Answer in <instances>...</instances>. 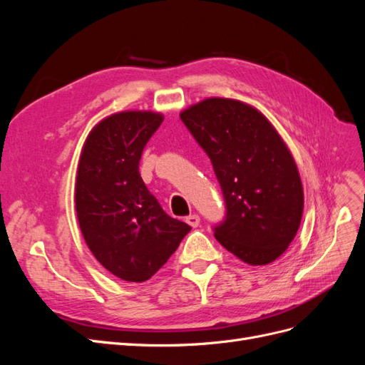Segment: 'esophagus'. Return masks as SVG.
<instances>
[{
	"label": "esophagus",
	"instance_id": "esophagus-1",
	"mask_svg": "<svg viewBox=\"0 0 365 365\" xmlns=\"http://www.w3.org/2000/svg\"><path fill=\"white\" fill-rule=\"evenodd\" d=\"M185 222L189 224L190 227L196 228L197 225H200V216H197V215H190V216H187V217H185Z\"/></svg>",
	"mask_w": 365,
	"mask_h": 365
}]
</instances>
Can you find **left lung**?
<instances>
[{"mask_svg":"<svg viewBox=\"0 0 365 365\" xmlns=\"http://www.w3.org/2000/svg\"><path fill=\"white\" fill-rule=\"evenodd\" d=\"M213 164L225 201L215 237L250 264L280 257L297 235L303 187L289 149L257 109L207 98L180 115Z\"/></svg>","mask_w":365,"mask_h":365,"instance_id":"left-lung-1","label":"left lung"}]
</instances>
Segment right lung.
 Returning a JSON list of instances; mask_svg holds the SVG:
<instances>
[{"label":"right lung","mask_w":365,"mask_h":365,"mask_svg":"<svg viewBox=\"0 0 365 365\" xmlns=\"http://www.w3.org/2000/svg\"><path fill=\"white\" fill-rule=\"evenodd\" d=\"M163 115L118 113L88 135L76 180V210L94 257L115 277L146 282L190 225L170 217L140 176V160Z\"/></svg>","instance_id":"obj_1"}]
</instances>
